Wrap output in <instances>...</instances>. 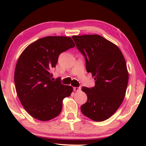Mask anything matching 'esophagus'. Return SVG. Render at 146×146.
Here are the masks:
<instances>
[{"label": "esophagus", "mask_w": 146, "mask_h": 146, "mask_svg": "<svg viewBox=\"0 0 146 146\" xmlns=\"http://www.w3.org/2000/svg\"><path fill=\"white\" fill-rule=\"evenodd\" d=\"M73 90L75 91H80L81 88L80 87H75L73 88Z\"/></svg>", "instance_id": "esophagus-1"}]
</instances>
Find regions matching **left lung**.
<instances>
[{
	"mask_svg": "<svg viewBox=\"0 0 146 146\" xmlns=\"http://www.w3.org/2000/svg\"><path fill=\"white\" fill-rule=\"evenodd\" d=\"M72 38L85 57L86 71L95 80L94 87L82 88L88 100L81 106V111L91 120L102 122L117 111L125 97L129 80L126 62L118 46L102 36Z\"/></svg>",
	"mask_w": 146,
	"mask_h": 146,
	"instance_id": "left-lung-1",
	"label": "left lung"
}]
</instances>
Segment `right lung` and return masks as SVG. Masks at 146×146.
<instances>
[{"label": "right lung", "instance_id": "right-lung-1", "mask_svg": "<svg viewBox=\"0 0 146 146\" xmlns=\"http://www.w3.org/2000/svg\"><path fill=\"white\" fill-rule=\"evenodd\" d=\"M75 46L71 37L49 36L27 47L15 70L16 91L22 105L32 117L50 120L60 114L62 100L73 92L70 86L53 81L51 73L61 53Z\"/></svg>", "mask_w": 146, "mask_h": 146}]
</instances>
